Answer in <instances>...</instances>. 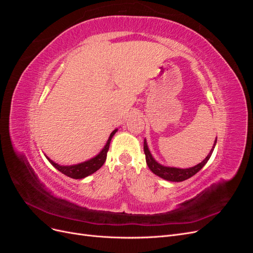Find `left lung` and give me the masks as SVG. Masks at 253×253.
<instances>
[{
    "instance_id": "left-lung-1",
    "label": "left lung",
    "mask_w": 253,
    "mask_h": 253,
    "mask_svg": "<svg viewBox=\"0 0 253 253\" xmlns=\"http://www.w3.org/2000/svg\"><path fill=\"white\" fill-rule=\"evenodd\" d=\"M216 144V139L214 141V145L213 148L211 149L210 153L207 157L203 160L201 164H198L192 168H189V169H179V168H172V167H166L158 164L156 160L153 158L151 152L148 148V143L144 139L143 142V151H144V154H145V160H147V165L149 167V169L154 173L155 175L159 176V177H162L166 180H169V181H183L186 180L190 177H192L193 175H195L198 171H200L202 168L207 164V162L210 159L211 155H212V152L214 150V147H215Z\"/></svg>"
}]
</instances>
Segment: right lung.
Wrapping results in <instances>:
<instances>
[{"label": "right lung", "mask_w": 253, "mask_h": 253, "mask_svg": "<svg viewBox=\"0 0 253 253\" xmlns=\"http://www.w3.org/2000/svg\"><path fill=\"white\" fill-rule=\"evenodd\" d=\"M116 132H117V128L114 129V131L111 133L108 141H106V144L104 145V148L101 150V152L99 153L97 156H95L94 158H91L89 160H86V162H84V163L74 165V166H60V165L56 164L55 162H52V160L49 159L47 156H46V158L58 171L68 176V177L74 178V179L84 178V177H86V176L95 173L97 170L100 169V168L103 166V164L105 163V159H106V154H108V151L110 148L111 140Z\"/></svg>", "instance_id": "obj_1"}]
</instances>
